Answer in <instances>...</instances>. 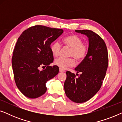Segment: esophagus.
Returning a JSON list of instances; mask_svg holds the SVG:
<instances>
[{
	"mask_svg": "<svg viewBox=\"0 0 122 122\" xmlns=\"http://www.w3.org/2000/svg\"><path fill=\"white\" fill-rule=\"evenodd\" d=\"M59 71L60 72H64L65 71L62 69H61V68H59Z\"/></svg>",
	"mask_w": 122,
	"mask_h": 122,
	"instance_id": "1",
	"label": "esophagus"
}]
</instances>
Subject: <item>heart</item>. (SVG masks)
I'll return each instance as SVG.
<instances>
[{"label": "heart", "instance_id": "obj_1", "mask_svg": "<svg viewBox=\"0 0 122 122\" xmlns=\"http://www.w3.org/2000/svg\"><path fill=\"white\" fill-rule=\"evenodd\" d=\"M62 41L65 46L71 48L69 56H73L78 61H81L86 56L88 51L87 46L83 44L82 39L79 36L71 35L63 38ZM50 49L53 56H57L61 51V45L58 41H55L51 44ZM54 64L61 69H65L74 66L76 61L73 58H59L55 60Z\"/></svg>", "mask_w": 122, "mask_h": 122}]
</instances>
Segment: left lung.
Masks as SVG:
<instances>
[{"instance_id": "8db88e82", "label": "left lung", "mask_w": 122, "mask_h": 122, "mask_svg": "<svg viewBox=\"0 0 122 122\" xmlns=\"http://www.w3.org/2000/svg\"><path fill=\"white\" fill-rule=\"evenodd\" d=\"M88 38L86 56L75 68L81 73L78 78L67 71L64 87L66 96L71 101L81 103L91 99L101 88L108 66V54L105 43L99 36L89 30H76Z\"/></svg>"}]
</instances>
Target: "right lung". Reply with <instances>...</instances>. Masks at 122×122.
<instances>
[{
	"label": "right lung",
	"instance_id": "1",
	"mask_svg": "<svg viewBox=\"0 0 122 122\" xmlns=\"http://www.w3.org/2000/svg\"><path fill=\"white\" fill-rule=\"evenodd\" d=\"M63 33V29L36 25L28 28L18 39L11 60L16 85L21 93L36 98L46 91V81L59 73L53 62L51 44ZM47 66L40 71L39 68Z\"/></svg>",
	"mask_w": 122,
	"mask_h": 122
}]
</instances>
